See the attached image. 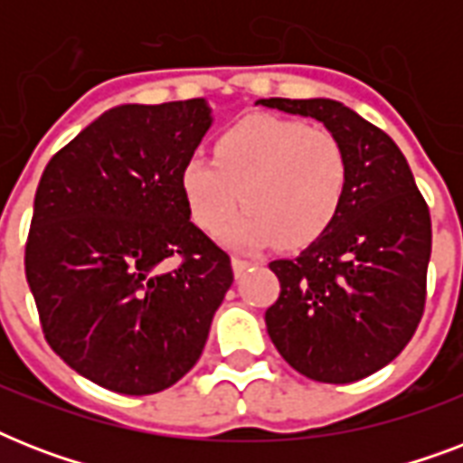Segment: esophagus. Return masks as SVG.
<instances>
[{
  "mask_svg": "<svg viewBox=\"0 0 463 463\" xmlns=\"http://www.w3.org/2000/svg\"><path fill=\"white\" fill-rule=\"evenodd\" d=\"M247 267H250V261L242 260V257H232V271H235V276H242Z\"/></svg>",
  "mask_w": 463,
  "mask_h": 463,
  "instance_id": "1",
  "label": "esophagus"
}]
</instances>
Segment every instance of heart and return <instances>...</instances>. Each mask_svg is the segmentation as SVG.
<instances>
[{
	"mask_svg": "<svg viewBox=\"0 0 463 463\" xmlns=\"http://www.w3.org/2000/svg\"><path fill=\"white\" fill-rule=\"evenodd\" d=\"M345 180L348 160L334 134L298 119L250 115L218 134L213 160L187 158L180 189L192 221L206 232L221 231L240 199L250 206L223 231L231 245L279 238L303 247L336 218Z\"/></svg>",
	"mask_w": 463,
	"mask_h": 463,
	"instance_id": "b5f03b06",
	"label": "heart"
}]
</instances>
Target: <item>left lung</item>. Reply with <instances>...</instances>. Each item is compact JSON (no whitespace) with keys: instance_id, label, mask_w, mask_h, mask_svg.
Wrapping results in <instances>:
<instances>
[{"instance_id":"1","label":"left lung","mask_w":463,"mask_h":463,"mask_svg":"<svg viewBox=\"0 0 463 463\" xmlns=\"http://www.w3.org/2000/svg\"><path fill=\"white\" fill-rule=\"evenodd\" d=\"M257 105L322 122L348 160L336 218L296 260L269 267L281 296L267 331L290 367L326 384L377 373L416 334L430 261V211L392 137L329 98Z\"/></svg>"}]
</instances>
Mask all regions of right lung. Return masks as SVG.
Here are the masks:
<instances>
[{"mask_svg": "<svg viewBox=\"0 0 463 463\" xmlns=\"http://www.w3.org/2000/svg\"><path fill=\"white\" fill-rule=\"evenodd\" d=\"M211 125L203 98L118 105L40 177L25 242L40 324L71 370L118 394L184 377L231 288V257L189 221L180 189Z\"/></svg>", "mask_w": 463, "mask_h": 463, "instance_id": "obj_1", "label": "right lung"}]
</instances>
